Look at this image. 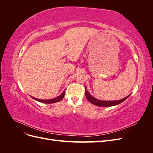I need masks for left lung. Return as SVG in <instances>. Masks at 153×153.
Segmentation results:
<instances>
[{
    "label": "left lung",
    "mask_w": 153,
    "mask_h": 153,
    "mask_svg": "<svg viewBox=\"0 0 153 153\" xmlns=\"http://www.w3.org/2000/svg\"><path fill=\"white\" fill-rule=\"evenodd\" d=\"M85 88V96L87 99L89 100L92 104L96 106H112L119 105L120 103H121L122 102H123L124 100H126L128 97L131 95L130 94L128 96H126V98H124L122 100H117V101H101V100L96 99L95 98H94V97H92L89 92H88L86 87Z\"/></svg>",
    "instance_id": "left-lung-1"
}]
</instances>
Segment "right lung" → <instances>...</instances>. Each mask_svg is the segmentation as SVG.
Wrapping results in <instances>:
<instances>
[{
	"mask_svg": "<svg viewBox=\"0 0 153 153\" xmlns=\"http://www.w3.org/2000/svg\"><path fill=\"white\" fill-rule=\"evenodd\" d=\"M64 95H65V90L63 91V92L61 95L56 97V98H55L53 99H52V100H39V99H38V98H33V97H32V98H33V99H34L36 101H39V102L44 103H49L50 104V103H53L59 102V101H61L64 98Z\"/></svg>",
	"mask_w": 153,
	"mask_h": 153,
	"instance_id": "add662e5",
	"label": "right lung"
}]
</instances>
